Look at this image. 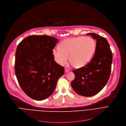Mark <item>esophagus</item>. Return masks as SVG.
Instances as JSON below:
<instances>
[{
  "mask_svg": "<svg viewBox=\"0 0 126 126\" xmlns=\"http://www.w3.org/2000/svg\"><path fill=\"white\" fill-rule=\"evenodd\" d=\"M70 70H69V69H68L67 68H65V69H64V72H65V73H67V72H68Z\"/></svg>",
  "mask_w": 126,
  "mask_h": 126,
  "instance_id": "1",
  "label": "esophagus"
}]
</instances>
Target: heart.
<instances>
[{"mask_svg": "<svg viewBox=\"0 0 126 126\" xmlns=\"http://www.w3.org/2000/svg\"><path fill=\"white\" fill-rule=\"evenodd\" d=\"M95 49V43L91 37L79 36L63 40L59 49L53 51L55 62L63 65L69 61L75 67L84 66L91 58Z\"/></svg>", "mask_w": 126, "mask_h": 126, "instance_id": "b5f03b06", "label": "heart"}]
</instances>
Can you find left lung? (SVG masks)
Masks as SVG:
<instances>
[{
    "mask_svg": "<svg viewBox=\"0 0 126 126\" xmlns=\"http://www.w3.org/2000/svg\"><path fill=\"white\" fill-rule=\"evenodd\" d=\"M96 40L95 54L87 64L73 70L75 79L71 86L78 94L92 96L99 92L109 79L112 53L107 40L95 33H88Z\"/></svg>",
    "mask_w": 126,
    "mask_h": 126,
    "instance_id": "8db88e82",
    "label": "left lung"
}]
</instances>
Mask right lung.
<instances>
[{"label":"right lung","mask_w":126,"mask_h":126,"mask_svg":"<svg viewBox=\"0 0 126 126\" xmlns=\"http://www.w3.org/2000/svg\"><path fill=\"white\" fill-rule=\"evenodd\" d=\"M58 39L47 35H31L18 45L15 72L23 92L36 100L46 99L53 93L64 68L54 59L53 49Z\"/></svg>","instance_id":"obj_1"}]
</instances>
